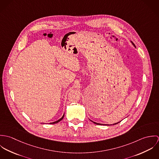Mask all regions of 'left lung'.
Wrapping results in <instances>:
<instances>
[{
	"label": "left lung",
	"instance_id": "8db88e82",
	"mask_svg": "<svg viewBox=\"0 0 159 159\" xmlns=\"http://www.w3.org/2000/svg\"><path fill=\"white\" fill-rule=\"evenodd\" d=\"M132 44L134 45V46L135 47H136V46H135V44H134V43H133L132 42ZM91 121H92V120H91ZM93 122L94 124H97V125H100H100H102V124H99V123H96V122ZM119 122H117V123H116V124H114L113 125H115V124H118V123H119ZM102 125H103V124H102Z\"/></svg>",
	"mask_w": 159,
	"mask_h": 159
}]
</instances>
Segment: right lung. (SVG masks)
<instances>
[{
    "label": "right lung",
    "mask_w": 159,
    "mask_h": 159,
    "mask_svg": "<svg viewBox=\"0 0 159 159\" xmlns=\"http://www.w3.org/2000/svg\"><path fill=\"white\" fill-rule=\"evenodd\" d=\"M64 114L63 115V116L60 119H59L58 120H57V121H55V122H51V123H50L51 124H56V123H57V122H59V121H61V120H62L63 119V118H64Z\"/></svg>",
    "instance_id": "1"
}]
</instances>
